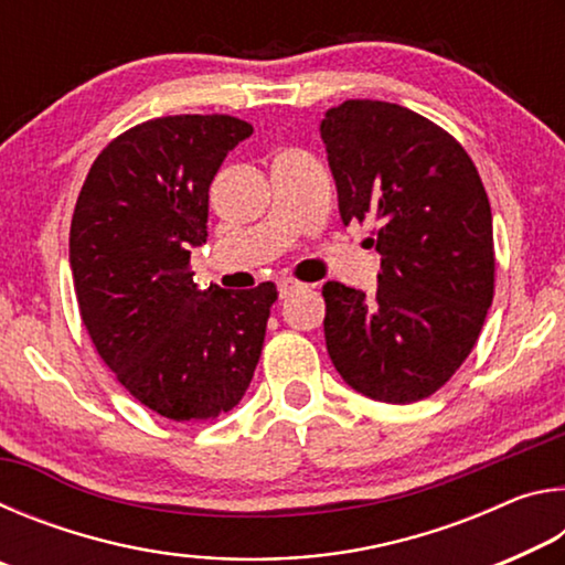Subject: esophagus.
Here are the masks:
<instances>
[{
    "label": "esophagus",
    "mask_w": 565,
    "mask_h": 565,
    "mask_svg": "<svg viewBox=\"0 0 565 565\" xmlns=\"http://www.w3.org/2000/svg\"><path fill=\"white\" fill-rule=\"evenodd\" d=\"M306 284L301 281H294V279H281L279 281V296L281 299H286V296H294L296 291H303Z\"/></svg>",
    "instance_id": "esophagus-1"
}]
</instances>
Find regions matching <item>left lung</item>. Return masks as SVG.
Here are the masks:
<instances>
[{"label":"left lung","instance_id":"1","mask_svg":"<svg viewBox=\"0 0 565 565\" xmlns=\"http://www.w3.org/2000/svg\"><path fill=\"white\" fill-rule=\"evenodd\" d=\"M341 222H374L376 294L323 284L327 349L359 394L414 404L451 379L493 301L491 204L451 134L388 102L321 119Z\"/></svg>","mask_w":565,"mask_h":565}]
</instances>
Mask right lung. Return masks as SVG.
<instances>
[{
    "instance_id": "1",
    "label": "right lung",
    "mask_w": 565,
    "mask_h": 565,
    "mask_svg": "<svg viewBox=\"0 0 565 565\" xmlns=\"http://www.w3.org/2000/svg\"><path fill=\"white\" fill-rule=\"evenodd\" d=\"M254 127L228 114L149 119L109 141L76 199L70 264L79 313L129 394L171 420L232 411L252 384L271 281L196 289L191 248L206 242L209 186Z\"/></svg>"
}]
</instances>
